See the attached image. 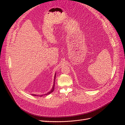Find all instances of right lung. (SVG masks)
Segmentation results:
<instances>
[{"instance_id":"obj_1","label":"right lung","mask_w":125,"mask_h":125,"mask_svg":"<svg viewBox=\"0 0 125 125\" xmlns=\"http://www.w3.org/2000/svg\"><path fill=\"white\" fill-rule=\"evenodd\" d=\"M56 73H55V76H54V84H53V86H52V89H51V90L50 91V92H48L47 93H46V94H44V95H48V94H51V93H52V92L54 91V88H55V79H56ZM33 95H34V96H36V95H35V94H32ZM43 95H38L39 96H43Z\"/></svg>"}]
</instances>
